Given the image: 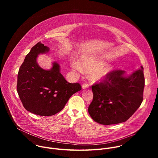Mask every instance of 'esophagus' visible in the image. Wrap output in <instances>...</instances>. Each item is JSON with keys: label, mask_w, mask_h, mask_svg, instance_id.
<instances>
[{"label": "esophagus", "mask_w": 158, "mask_h": 158, "mask_svg": "<svg viewBox=\"0 0 158 158\" xmlns=\"http://www.w3.org/2000/svg\"><path fill=\"white\" fill-rule=\"evenodd\" d=\"M88 87H89V85H88L87 83H84V84L82 85V88L83 89H87V88H88Z\"/></svg>", "instance_id": "obj_1"}]
</instances>
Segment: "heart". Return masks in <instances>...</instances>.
<instances>
[{
  "instance_id": "obj_1",
  "label": "heart",
  "mask_w": 158,
  "mask_h": 158,
  "mask_svg": "<svg viewBox=\"0 0 158 158\" xmlns=\"http://www.w3.org/2000/svg\"><path fill=\"white\" fill-rule=\"evenodd\" d=\"M72 67L78 71L89 73L90 78L94 81L104 79L112 70V65L106 63L102 57L94 55L81 56L78 62L72 63Z\"/></svg>"
}]
</instances>
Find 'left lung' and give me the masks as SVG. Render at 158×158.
Wrapping results in <instances>:
<instances>
[{
  "label": "left lung",
  "mask_w": 158,
  "mask_h": 158,
  "mask_svg": "<svg viewBox=\"0 0 158 158\" xmlns=\"http://www.w3.org/2000/svg\"><path fill=\"white\" fill-rule=\"evenodd\" d=\"M143 67L131 75L114 70L99 84L92 86L93 99L88 107L92 119L103 125L126 121L143 100Z\"/></svg>",
  "instance_id": "1"
}]
</instances>
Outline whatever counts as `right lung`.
Listing matches in <instances>:
<instances>
[{
	"instance_id": "right-lung-1",
	"label": "right lung",
	"mask_w": 158,
	"mask_h": 158,
	"mask_svg": "<svg viewBox=\"0 0 158 158\" xmlns=\"http://www.w3.org/2000/svg\"><path fill=\"white\" fill-rule=\"evenodd\" d=\"M49 48L40 42L32 48L20 65L17 76V91L25 109L33 114L50 116L57 114L74 93L81 91L79 83H69L60 73L54 62L50 70H45L37 62L40 54Z\"/></svg>"
}]
</instances>
